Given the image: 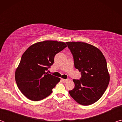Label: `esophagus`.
I'll use <instances>...</instances> for the list:
<instances>
[{
    "label": "esophagus",
    "instance_id": "1",
    "mask_svg": "<svg viewBox=\"0 0 122 122\" xmlns=\"http://www.w3.org/2000/svg\"><path fill=\"white\" fill-rule=\"evenodd\" d=\"M61 81H62L63 82H64V83H65V82H66L68 81V80L67 79H64V78H62Z\"/></svg>",
    "mask_w": 122,
    "mask_h": 122
}]
</instances>
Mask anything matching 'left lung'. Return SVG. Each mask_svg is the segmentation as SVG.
Here are the masks:
<instances>
[{"label":"left lung","instance_id":"obj_1","mask_svg":"<svg viewBox=\"0 0 122 122\" xmlns=\"http://www.w3.org/2000/svg\"><path fill=\"white\" fill-rule=\"evenodd\" d=\"M74 57V65L81 78L73 80L75 87L69 93L76 102L89 106L104 93L110 81L106 58L100 49L83 42H67Z\"/></svg>","mask_w":122,"mask_h":122}]
</instances>
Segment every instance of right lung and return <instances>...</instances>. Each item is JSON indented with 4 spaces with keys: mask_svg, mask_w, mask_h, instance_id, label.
Returning a JSON list of instances; mask_svg holds the SVG:
<instances>
[{
    "mask_svg": "<svg viewBox=\"0 0 122 122\" xmlns=\"http://www.w3.org/2000/svg\"><path fill=\"white\" fill-rule=\"evenodd\" d=\"M67 47L65 42L46 40L33 44L26 49L15 72L18 87L32 101L47 97L60 78L46 73L54 61L55 55Z\"/></svg>",
    "mask_w": 122,
    "mask_h": 122,
    "instance_id": "1",
    "label": "right lung"
}]
</instances>
